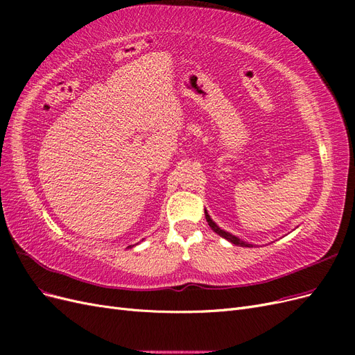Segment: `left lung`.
Masks as SVG:
<instances>
[{
  "mask_svg": "<svg viewBox=\"0 0 355 355\" xmlns=\"http://www.w3.org/2000/svg\"><path fill=\"white\" fill-rule=\"evenodd\" d=\"M204 214H206V219H207V223H209V227L216 232V234H219L222 239H225V240H228L230 243H232V244H235V245H241V247H253V244H250V243H247V241H244V240H241V239H239V237H235V235H232L231 232H228V231H225V230H222L219 225H216V222H213V219L210 218V214L207 213V210L204 209Z\"/></svg>",
  "mask_w": 355,
  "mask_h": 355,
  "instance_id": "8db88e82",
  "label": "left lung"
}]
</instances>
